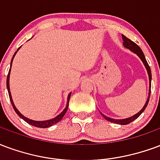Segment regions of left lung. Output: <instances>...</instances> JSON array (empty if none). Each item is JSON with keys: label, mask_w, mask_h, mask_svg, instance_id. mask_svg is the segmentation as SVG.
I'll use <instances>...</instances> for the list:
<instances>
[{"label": "left lung", "mask_w": 160, "mask_h": 160, "mask_svg": "<svg viewBox=\"0 0 160 160\" xmlns=\"http://www.w3.org/2000/svg\"><path fill=\"white\" fill-rule=\"evenodd\" d=\"M122 39H123V45L124 46V48H129L131 52L133 53H135L136 55L139 57L140 59H142V61L144 64V66H145L146 69H147V71H148V78H149V93H148V100L146 101L145 105H144V107H142V109L139 112H137L135 115H133L132 117L130 118H123V119H114V118H111L109 117H107L106 115H104L103 113H101V115L104 117L105 119H107V121H110L112 123H118V124H121V125H125V124H128V123H131L133 122L134 120L136 119L137 118L139 117L140 115L144 112V110L146 109V107L148 104V101H149V98H150V94H151V80H152V73H151V69L149 67L148 64L147 62V59L145 58V55H144V53L142 51V49L140 48V47L135 43L134 42H132L131 40H129V38H127L125 36H123L122 35Z\"/></svg>", "instance_id": "1"}]
</instances>
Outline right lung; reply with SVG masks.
Segmentation results:
<instances>
[{"mask_svg": "<svg viewBox=\"0 0 160 160\" xmlns=\"http://www.w3.org/2000/svg\"><path fill=\"white\" fill-rule=\"evenodd\" d=\"M21 47H19L17 51L15 52L13 56H12V59L11 60V65H10V69H9V72H8V78H7V88H8V94H9V98H10V101H11V103H12V106L13 107V109L14 111L16 112V113L18 114V116L22 118V119H24L26 123H30L31 125H33L35 127H38V128H48V127L52 126L53 124H55L57 123L58 122H59L60 120L62 119L63 117L65 116V114L66 113V112H67V109H68V106H69V101H70V97H71V94L72 93H70L68 94V97H67V103H66V108L64 109V110L60 112V113L57 116V117L53 118L52 119H49V120H45V121H36V120H32V119H30V118H25L24 115H22V114L19 112V111L15 107L14 103H13V101H12V95H11V92H10V87H9V78H10V72H11V66H12V60H13V58H14L15 54L17 53V52L18 51V49L20 48Z\"/></svg>", "mask_w": 160, "mask_h": 160, "instance_id": "add662e5", "label": "right lung"}]
</instances>
